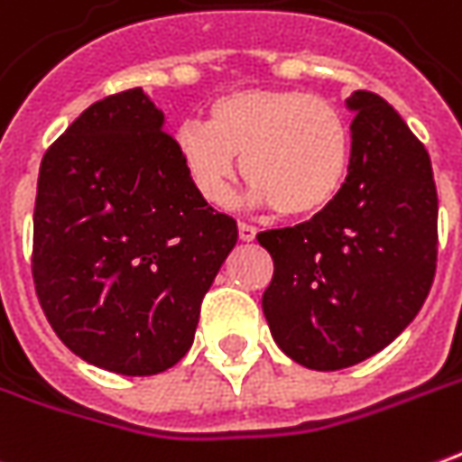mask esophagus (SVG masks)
Instances as JSON below:
<instances>
[{
	"label": "esophagus",
	"mask_w": 462,
	"mask_h": 462,
	"mask_svg": "<svg viewBox=\"0 0 462 462\" xmlns=\"http://www.w3.org/2000/svg\"><path fill=\"white\" fill-rule=\"evenodd\" d=\"M237 232H240L242 242H253L254 235H257V230H254L253 225H247V222H240V225H237Z\"/></svg>",
	"instance_id": "34e87169"
}]
</instances>
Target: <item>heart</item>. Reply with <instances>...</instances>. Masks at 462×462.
<instances>
[{
  "label": "heart",
  "mask_w": 462,
  "mask_h": 462,
  "mask_svg": "<svg viewBox=\"0 0 462 462\" xmlns=\"http://www.w3.org/2000/svg\"><path fill=\"white\" fill-rule=\"evenodd\" d=\"M177 160L209 205H227L237 180L250 182L254 205L280 217L308 220L343 192L353 162V130L340 109L298 89H235L208 109V125L175 132Z\"/></svg>",
  "instance_id": "1"
}]
</instances>
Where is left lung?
<instances>
[{
	"label": "left lung",
	"mask_w": 462,
	"mask_h": 462,
	"mask_svg": "<svg viewBox=\"0 0 462 462\" xmlns=\"http://www.w3.org/2000/svg\"><path fill=\"white\" fill-rule=\"evenodd\" d=\"M353 162L330 208L257 242L275 263L263 312L280 350L310 370L380 353L430 292L438 192L430 154L383 97L357 89Z\"/></svg>",
	"instance_id": "left-lung-1"
}]
</instances>
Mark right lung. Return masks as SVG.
Instances as JSON below:
<instances>
[{
	"label": "right lung",
	"mask_w": 462,
	"mask_h": 462,
	"mask_svg": "<svg viewBox=\"0 0 462 462\" xmlns=\"http://www.w3.org/2000/svg\"><path fill=\"white\" fill-rule=\"evenodd\" d=\"M140 87L87 107L42 157L32 277L51 330L119 375H157L192 347L199 305L237 242L177 160Z\"/></svg>",
	"instance_id": "1"
}]
</instances>
